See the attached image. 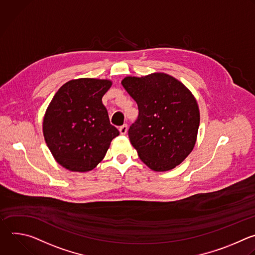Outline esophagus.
Instances as JSON below:
<instances>
[{
  "label": "esophagus",
  "instance_id": "esophagus-1",
  "mask_svg": "<svg viewBox=\"0 0 255 255\" xmlns=\"http://www.w3.org/2000/svg\"><path fill=\"white\" fill-rule=\"evenodd\" d=\"M119 130H120L121 134H126L128 132V125H124V126L120 127Z\"/></svg>",
  "mask_w": 255,
  "mask_h": 255
}]
</instances>
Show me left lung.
I'll return each mask as SVG.
<instances>
[{
    "instance_id": "1",
    "label": "left lung",
    "mask_w": 255,
    "mask_h": 255,
    "mask_svg": "<svg viewBox=\"0 0 255 255\" xmlns=\"http://www.w3.org/2000/svg\"><path fill=\"white\" fill-rule=\"evenodd\" d=\"M122 84L138 107V119L128 136L139 159L156 172L176 168L196 143L200 112L195 96L163 72L127 76Z\"/></svg>"
}]
</instances>
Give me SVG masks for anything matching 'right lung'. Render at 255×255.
Returning a JSON list of instances; mask_svg holds the SVG:
<instances>
[{
  "label": "right lung",
  "mask_w": 255,
  "mask_h": 255,
  "mask_svg": "<svg viewBox=\"0 0 255 255\" xmlns=\"http://www.w3.org/2000/svg\"><path fill=\"white\" fill-rule=\"evenodd\" d=\"M112 84L110 79H72L51 100L43 119V134L51 154L63 168L91 171L120 134L101 100Z\"/></svg>",
  "instance_id": "1"
}]
</instances>
